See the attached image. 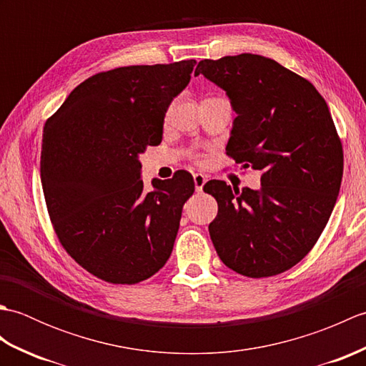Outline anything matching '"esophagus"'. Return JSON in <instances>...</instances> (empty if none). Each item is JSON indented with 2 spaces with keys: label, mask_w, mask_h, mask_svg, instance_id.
<instances>
[{
  "label": "esophagus",
  "mask_w": 366,
  "mask_h": 366,
  "mask_svg": "<svg viewBox=\"0 0 366 366\" xmlns=\"http://www.w3.org/2000/svg\"><path fill=\"white\" fill-rule=\"evenodd\" d=\"M206 181H207V177H206L204 174H201V173H195V174H193V182H195V189H197V192H201V190H203Z\"/></svg>",
  "instance_id": "1"
}]
</instances>
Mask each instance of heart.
Returning <instances> with one entry per match:
<instances>
[{
  "mask_svg": "<svg viewBox=\"0 0 366 366\" xmlns=\"http://www.w3.org/2000/svg\"><path fill=\"white\" fill-rule=\"evenodd\" d=\"M192 159H193V162H197V163H203L204 162V157L201 154H192Z\"/></svg>",
  "mask_w": 366,
  "mask_h": 366,
  "instance_id": "1",
  "label": "heart"
}]
</instances>
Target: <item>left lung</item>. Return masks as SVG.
<instances>
[{"instance_id":"left-lung-1","label":"left lung","mask_w":366,"mask_h":366,"mask_svg":"<svg viewBox=\"0 0 366 366\" xmlns=\"http://www.w3.org/2000/svg\"><path fill=\"white\" fill-rule=\"evenodd\" d=\"M227 91L237 113L227 155L261 171V189L204 184L219 204L209 234L227 267L274 277L320 239L340 193L343 146L329 107L303 76L259 54L199 61L195 75Z\"/></svg>"}]
</instances>
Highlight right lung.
<instances>
[{"label":"right lung","instance_id":"1","mask_svg":"<svg viewBox=\"0 0 366 366\" xmlns=\"http://www.w3.org/2000/svg\"><path fill=\"white\" fill-rule=\"evenodd\" d=\"M195 64L99 72L45 122L41 181L53 229L67 254L107 283L143 282L173 252L195 182L179 169L144 192L138 155L160 144L165 113Z\"/></svg>","mask_w":366,"mask_h":366}]
</instances>
